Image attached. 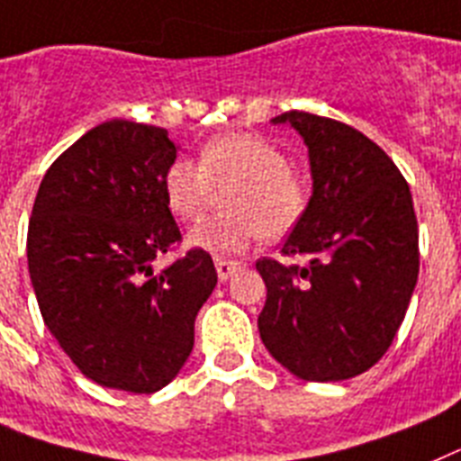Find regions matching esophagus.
<instances>
[{"instance_id":"esophagus-1","label":"esophagus","mask_w":461,"mask_h":461,"mask_svg":"<svg viewBox=\"0 0 461 461\" xmlns=\"http://www.w3.org/2000/svg\"><path fill=\"white\" fill-rule=\"evenodd\" d=\"M215 271L220 280H230L236 271H241V262L236 259H215Z\"/></svg>"}]
</instances>
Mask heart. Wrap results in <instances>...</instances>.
<instances>
[{"label":"heart","mask_w":461,"mask_h":461,"mask_svg":"<svg viewBox=\"0 0 461 461\" xmlns=\"http://www.w3.org/2000/svg\"><path fill=\"white\" fill-rule=\"evenodd\" d=\"M164 199L178 220L202 218L222 192L225 213L202 220L187 234L192 248L211 255L243 253L262 236L276 241L299 225L308 185L290 169L278 146L250 131L215 136L199 150V164L178 158L164 171Z\"/></svg>","instance_id":"heart-1"}]
</instances>
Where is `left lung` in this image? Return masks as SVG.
I'll return each instance as SVG.
<instances>
[{"instance_id":"8db88e82","label":"left lung","mask_w":461,"mask_h":461,"mask_svg":"<svg viewBox=\"0 0 461 461\" xmlns=\"http://www.w3.org/2000/svg\"><path fill=\"white\" fill-rule=\"evenodd\" d=\"M308 146L313 194L280 253L258 259L267 303L258 318L271 357L313 383L369 371L392 346L418 283V218L397 164L355 127L287 111Z\"/></svg>"}]
</instances>
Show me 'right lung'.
<instances>
[{
    "instance_id": "add662e5",
    "label": "right lung",
    "mask_w": 461,
    "mask_h": 461,
    "mask_svg": "<svg viewBox=\"0 0 461 461\" xmlns=\"http://www.w3.org/2000/svg\"><path fill=\"white\" fill-rule=\"evenodd\" d=\"M174 159L169 131L115 118L67 148L39 185L32 287L59 348L97 385L153 394L171 383L218 283L199 248L153 271L181 241L162 185Z\"/></svg>"
}]
</instances>
